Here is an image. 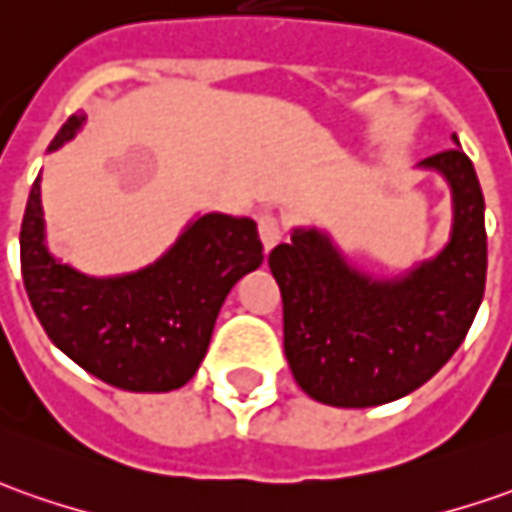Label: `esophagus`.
I'll use <instances>...</instances> for the list:
<instances>
[{"mask_svg":"<svg viewBox=\"0 0 512 512\" xmlns=\"http://www.w3.org/2000/svg\"><path fill=\"white\" fill-rule=\"evenodd\" d=\"M257 232H260V241H263V249L271 252L277 243L283 241V224L271 215V212H263L260 218H257Z\"/></svg>","mask_w":512,"mask_h":512,"instance_id":"obj_1","label":"esophagus"}]
</instances>
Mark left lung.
Here are the masks:
<instances>
[{
  "mask_svg": "<svg viewBox=\"0 0 512 512\" xmlns=\"http://www.w3.org/2000/svg\"><path fill=\"white\" fill-rule=\"evenodd\" d=\"M451 139L457 148L417 165L451 190V232L434 257L375 277L319 227H294L291 241L271 249L285 358L314 401L342 409L398 401L423 387L471 328L488 274L485 198L457 134Z\"/></svg>",
  "mask_w": 512,
  "mask_h": 512,
  "instance_id": "8db88e82",
  "label": "left lung"
}]
</instances>
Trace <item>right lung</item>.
<instances>
[{"mask_svg":"<svg viewBox=\"0 0 512 512\" xmlns=\"http://www.w3.org/2000/svg\"><path fill=\"white\" fill-rule=\"evenodd\" d=\"M83 125L86 114H72L47 154L78 137ZM19 246L27 297L52 344L125 392L184 387L207 356L232 285L263 263L252 218L207 212L154 263L111 277L83 274L47 246L41 173L27 198Z\"/></svg>","mask_w":512,"mask_h":512,"instance_id":"1","label":"right lung"}]
</instances>
